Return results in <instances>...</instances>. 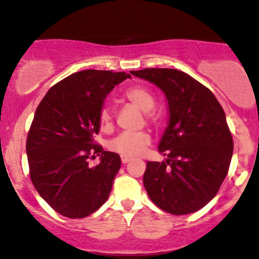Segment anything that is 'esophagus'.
Wrapping results in <instances>:
<instances>
[{
	"label": "esophagus",
	"mask_w": 259,
	"mask_h": 259,
	"mask_svg": "<svg viewBox=\"0 0 259 259\" xmlns=\"http://www.w3.org/2000/svg\"><path fill=\"white\" fill-rule=\"evenodd\" d=\"M130 161V157H126V156H121V162L122 164H127V162Z\"/></svg>",
	"instance_id": "1"
}]
</instances>
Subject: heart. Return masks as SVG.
Wrapping results in <instances>:
<instances>
[{
    "instance_id": "1",
    "label": "heart",
    "mask_w": 259,
    "mask_h": 259,
    "mask_svg": "<svg viewBox=\"0 0 259 259\" xmlns=\"http://www.w3.org/2000/svg\"><path fill=\"white\" fill-rule=\"evenodd\" d=\"M124 98L134 107L140 109L145 113V120L148 122L155 121L154 115L150 113L155 107V97L150 91L140 85L130 87L124 92ZM114 115L111 108L108 105H103L99 110V124L103 130H110L113 126ZM151 143L150 135L146 132L138 133H121L111 139L108 143V149L110 151L116 152L121 156L133 157L138 156L145 150Z\"/></svg>"
}]
</instances>
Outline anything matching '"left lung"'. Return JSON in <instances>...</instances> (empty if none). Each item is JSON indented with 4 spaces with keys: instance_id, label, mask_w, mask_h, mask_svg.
<instances>
[{
    "instance_id": "8db88e82",
    "label": "left lung",
    "mask_w": 259,
    "mask_h": 259,
    "mask_svg": "<svg viewBox=\"0 0 259 259\" xmlns=\"http://www.w3.org/2000/svg\"><path fill=\"white\" fill-rule=\"evenodd\" d=\"M166 95L170 121L159 145L167 159L148 161L144 186L152 202L172 214L198 211L216 196L230 168L233 140L213 93L171 68L132 70Z\"/></svg>"
}]
</instances>
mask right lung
Here are the masks:
<instances>
[{
  "label": "right lung",
  "instance_id": "obj_1",
  "mask_svg": "<svg viewBox=\"0 0 259 259\" xmlns=\"http://www.w3.org/2000/svg\"><path fill=\"white\" fill-rule=\"evenodd\" d=\"M130 75L88 69L73 73L47 92L27 135L29 176L37 192L56 212L83 219L107 201L120 168V156L94 140L99 110L109 92ZM101 155L91 168L89 159Z\"/></svg>",
  "mask_w": 259,
  "mask_h": 259
}]
</instances>
